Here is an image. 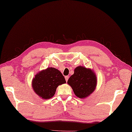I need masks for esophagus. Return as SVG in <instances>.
I'll list each match as a JSON object with an SVG mask.
<instances>
[{
	"label": "esophagus",
	"mask_w": 132,
	"mask_h": 132,
	"mask_svg": "<svg viewBox=\"0 0 132 132\" xmlns=\"http://www.w3.org/2000/svg\"><path fill=\"white\" fill-rule=\"evenodd\" d=\"M68 78H69V76H65V81H66V82L68 81Z\"/></svg>",
	"instance_id": "obj_1"
}]
</instances>
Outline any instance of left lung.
<instances>
[{
  "mask_svg": "<svg viewBox=\"0 0 132 132\" xmlns=\"http://www.w3.org/2000/svg\"><path fill=\"white\" fill-rule=\"evenodd\" d=\"M67 83L71 87L77 97L85 98L95 90L97 79L93 69L78 66L75 68Z\"/></svg>",
  "mask_w": 132,
  "mask_h": 132,
  "instance_id": "1",
  "label": "left lung"
}]
</instances>
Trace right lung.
Masks as SVG:
<instances>
[{"label": "right lung", "instance_id": "right-lung-1", "mask_svg": "<svg viewBox=\"0 0 132 132\" xmlns=\"http://www.w3.org/2000/svg\"><path fill=\"white\" fill-rule=\"evenodd\" d=\"M65 83L64 77L58 69L49 67L35 76L32 87L40 98L47 100L53 97L57 87Z\"/></svg>", "mask_w": 132, "mask_h": 132}]
</instances>
